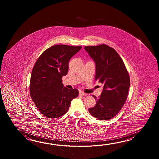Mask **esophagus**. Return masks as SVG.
<instances>
[{"label": "esophagus", "mask_w": 159, "mask_h": 159, "mask_svg": "<svg viewBox=\"0 0 159 159\" xmlns=\"http://www.w3.org/2000/svg\"><path fill=\"white\" fill-rule=\"evenodd\" d=\"M79 94L80 95H83V96H84V95H86L87 94H86V93H84V92L80 91V92L79 93Z\"/></svg>", "instance_id": "obj_1"}]
</instances>
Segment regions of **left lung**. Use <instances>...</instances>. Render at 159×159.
Instances as JSON below:
<instances>
[{"mask_svg":"<svg viewBox=\"0 0 159 159\" xmlns=\"http://www.w3.org/2000/svg\"><path fill=\"white\" fill-rule=\"evenodd\" d=\"M84 49L94 61L95 80L104 84L94 107L89 108L92 116L99 120H109L118 113L129 93L130 79L125 64L114 49L105 44L86 46Z\"/></svg>","mask_w":159,"mask_h":159,"instance_id":"8db88e82","label":"left lung"}]
</instances>
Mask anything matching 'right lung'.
<instances>
[{"instance_id":"right-lung-1","label":"right lung","mask_w":159,"mask_h":159,"mask_svg":"<svg viewBox=\"0 0 159 159\" xmlns=\"http://www.w3.org/2000/svg\"><path fill=\"white\" fill-rule=\"evenodd\" d=\"M82 48L56 45L48 48L37 59L30 76V91L32 101L45 116L57 118L68 112L77 89H69L62 77L68 73L69 60Z\"/></svg>"}]
</instances>
